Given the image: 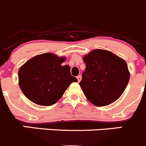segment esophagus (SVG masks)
Here are the masks:
<instances>
[{
    "mask_svg": "<svg viewBox=\"0 0 146 146\" xmlns=\"http://www.w3.org/2000/svg\"><path fill=\"white\" fill-rule=\"evenodd\" d=\"M77 80H78V82H80V80H81V79H82V76L81 75L77 76Z\"/></svg>",
    "mask_w": 146,
    "mask_h": 146,
    "instance_id": "obj_1",
    "label": "esophagus"
}]
</instances>
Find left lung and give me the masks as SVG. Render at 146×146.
I'll return each mask as SVG.
<instances>
[{
  "label": "left lung",
  "mask_w": 146,
  "mask_h": 146,
  "mask_svg": "<svg viewBox=\"0 0 146 146\" xmlns=\"http://www.w3.org/2000/svg\"><path fill=\"white\" fill-rule=\"evenodd\" d=\"M86 64L80 85L85 97L97 106L112 104L121 96L129 80L125 60L109 50L98 49L85 56Z\"/></svg>",
  "instance_id": "obj_1"
}]
</instances>
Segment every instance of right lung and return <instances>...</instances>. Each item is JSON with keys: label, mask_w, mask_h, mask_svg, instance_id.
Segmentation results:
<instances>
[{"label": "right lung", "mask_w": 146, "mask_h": 146, "mask_svg": "<svg viewBox=\"0 0 146 146\" xmlns=\"http://www.w3.org/2000/svg\"><path fill=\"white\" fill-rule=\"evenodd\" d=\"M64 57L45 53L33 57L19 70V85L32 102L51 106L62 97L68 87L77 79L72 76L70 67L62 66Z\"/></svg>", "instance_id": "right-lung-1"}]
</instances>
